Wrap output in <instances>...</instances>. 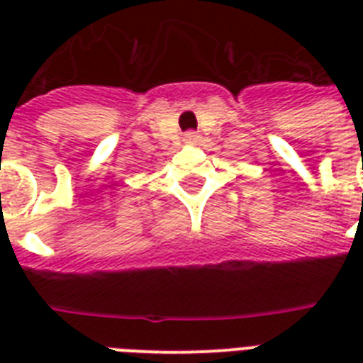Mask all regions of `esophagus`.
Returning <instances> with one entry per match:
<instances>
[{
	"label": "esophagus",
	"mask_w": 363,
	"mask_h": 363,
	"mask_svg": "<svg viewBox=\"0 0 363 363\" xmlns=\"http://www.w3.org/2000/svg\"><path fill=\"white\" fill-rule=\"evenodd\" d=\"M199 139V135L196 133V131H188V133H184V141L186 143H196Z\"/></svg>",
	"instance_id": "esophagus-1"
}]
</instances>
